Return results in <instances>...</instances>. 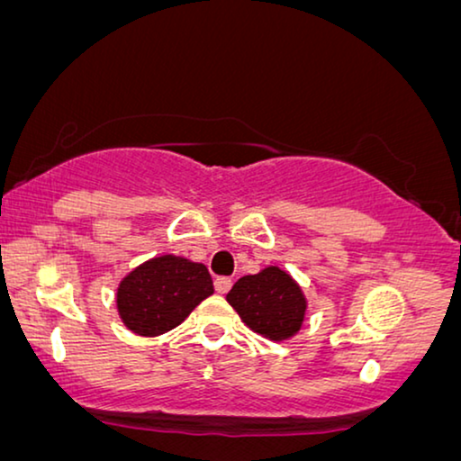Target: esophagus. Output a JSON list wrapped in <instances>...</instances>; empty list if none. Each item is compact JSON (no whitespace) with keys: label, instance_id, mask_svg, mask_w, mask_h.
I'll use <instances>...</instances> for the list:
<instances>
[{"label":"esophagus","instance_id":"1","mask_svg":"<svg viewBox=\"0 0 461 461\" xmlns=\"http://www.w3.org/2000/svg\"><path fill=\"white\" fill-rule=\"evenodd\" d=\"M233 281L230 277H217L215 279V292L217 294H228Z\"/></svg>","mask_w":461,"mask_h":461}]
</instances>
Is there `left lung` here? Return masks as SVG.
Returning <instances> with one entry per match:
<instances>
[{
	"instance_id": "1",
	"label": "left lung",
	"mask_w": 461,
	"mask_h": 461,
	"mask_svg": "<svg viewBox=\"0 0 461 461\" xmlns=\"http://www.w3.org/2000/svg\"><path fill=\"white\" fill-rule=\"evenodd\" d=\"M225 300L246 327L271 341L294 338L304 322V292L290 273L273 265L240 277Z\"/></svg>"
}]
</instances>
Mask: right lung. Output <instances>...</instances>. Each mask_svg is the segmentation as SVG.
<instances>
[{
	"mask_svg": "<svg viewBox=\"0 0 461 461\" xmlns=\"http://www.w3.org/2000/svg\"><path fill=\"white\" fill-rule=\"evenodd\" d=\"M212 294V279L203 263L176 254L144 260L120 281L115 304L126 329L157 338L167 333Z\"/></svg>",
	"mask_w": 461,
	"mask_h": 461,
	"instance_id": "obj_1",
	"label": "right lung"
}]
</instances>
